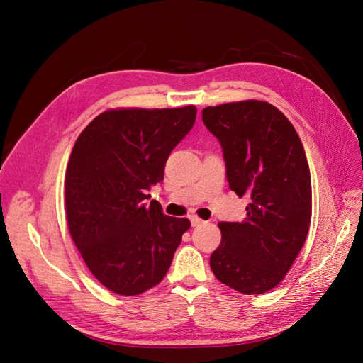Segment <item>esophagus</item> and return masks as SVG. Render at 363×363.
Segmentation results:
<instances>
[{
  "mask_svg": "<svg viewBox=\"0 0 363 363\" xmlns=\"http://www.w3.org/2000/svg\"><path fill=\"white\" fill-rule=\"evenodd\" d=\"M191 224H192V227H196V225H201V224H204V221L201 218H199V216H191Z\"/></svg>",
  "mask_w": 363,
  "mask_h": 363,
  "instance_id": "34e87169",
  "label": "esophagus"
}]
</instances>
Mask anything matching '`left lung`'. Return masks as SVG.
Instances as JSON below:
<instances>
[{"mask_svg": "<svg viewBox=\"0 0 363 363\" xmlns=\"http://www.w3.org/2000/svg\"><path fill=\"white\" fill-rule=\"evenodd\" d=\"M223 147L230 189L247 196L242 223H219L215 277L240 294L276 288L303 248L312 218L309 163L298 133L277 107L245 100L203 108Z\"/></svg>", "mask_w": 363, "mask_h": 363, "instance_id": "left-lung-1", "label": "left lung"}]
</instances>
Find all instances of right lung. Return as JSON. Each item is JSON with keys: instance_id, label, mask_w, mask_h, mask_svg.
<instances>
[{"instance_id": "1", "label": "right lung", "mask_w": 363, "mask_h": 363, "mask_svg": "<svg viewBox=\"0 0 363 363\" xmlns=\"http://www.w3.org/2000/svg\"><path fill=\"white\" fill-rule=\"evenodd\" d=\"M196 107L111 108L77 138L65 175V212L86 267L103 286L133 296L159 284L188 232L186 218L144 200L163 180Z\"/></svg>"}]
</instances>
